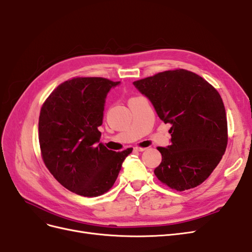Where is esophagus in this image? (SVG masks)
Segmentation results:
<instances>
[{
    "label": "esophagus",
    "mask_w": 252,
    "mask_h": 252,
    "mask_svg": "<svg viewBox=\"0 0 252 252\" xmlns=\"http://www.w3.org/2000/svg\"><path fill=\"white\" fill-rule=\"evenodd\" d=\"M134 151H138V152H142V151H145L146 150V148H142V147H134L133 148Z\"/></svg>",
    "instance_id": "esophagus-1"
}]
</instances>
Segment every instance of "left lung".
<instances>
[{"instance_id":"obj_1","label":"left lung","mask_w":252,"mask_h":252,"mask_svg":"<svg viewBox=\"0 0 252 252\" xmlns=\"http://www.w3.org/2000/svg\"><path fill=\"white\" fill-rule=\"evenodd\" d=\"M165 124L170 145L158 147L162 162L157 178L183 191L207 179L227 147V119L220 94L200 75L185 69L168 70L133 82Z\"/></svg>"}]
</instances>
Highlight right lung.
Here are the masks:
<instances>
[{
    "label": "right lung",
    "instance_id": "1",
    "mask_svg": "<svg viewBox=\"0 0 252 252\" xmlns=\"http://www.w3.org/2000/svg\"><path fill=\"white\" fill-rule=\"evenodd\" d=\"M120 85L103 78H75L59 85L42 106L39 141L44 163L56 180L83 196L113 186L132 149L116 152L100 142L106 96Z\"/></svg>",
    "mask_w": 252,
    "mask_h": 252
}]
</instances>
